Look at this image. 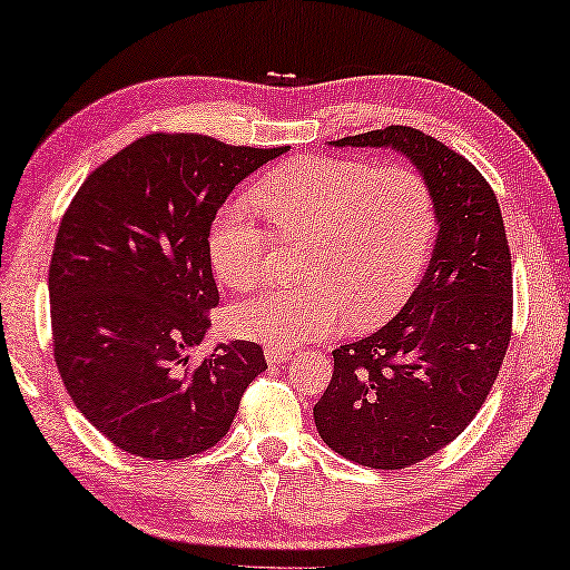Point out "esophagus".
Returning a JSON list of instances; mask_svg holds the SVG:
<instances>
[{
    "instance_id": "esophagus-1",
    "label": "esophagus",
    "mask_w": 570,
    "mask_h": 570,
    "mask_svg": "<svg viewBox=\"0 0 570 570\" xmlns=\"http://www.w3.org/2000/svg\"><path fill=\"white\" fill-rule=\"evenodd\" d=\"M265 357L269 365H279L291 361V351H285V347H275V345H265Z\"/></svg>"
}]
</instances>
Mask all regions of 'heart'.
I'll use <instances>...</instances> for the list:
<instances>
[{
	"instance_id": "b5f03b06",
	"label": "heart",
	"mask_w": 570,
	"mask_h": 570,
	"mask_svg": "<svg viewBox=\"0 0 570 570\" xmlns=\"http://www.w3.org/2000/svg\"><path fill=\"white\" fill-rule=\"evenodd\" d=\"M255 203L285 239H307L303 287H269L229 311L239 337L293 347L341 331L385 323L415 291L431 257L438 209L431 185L411 167L367 159L305 157L277 167ZM269 235L243 207L209 229V257L233 291L267 273Z\"/></svg>"
}]
</instances>
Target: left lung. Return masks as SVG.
Segmentation results:
<instances>
[{"instance_id":"obj_1","label":"left lung","mask_w":570,"mask_h":570,"mask_svg":"<svg viewBox=\"0 0 570 570\" xmlns=\"http://www.w3.org/2000/svg\"><path fill=\"white\" fill-rule=\"evenodd\" d=\"M331 145L401 153L435 197L423 279L381 331L333 351V381L313 407L335 453L397 471L455 441L491 393L511 341V253L491 185L431 135L391 125Z\"/></svg>"}]
</instances>
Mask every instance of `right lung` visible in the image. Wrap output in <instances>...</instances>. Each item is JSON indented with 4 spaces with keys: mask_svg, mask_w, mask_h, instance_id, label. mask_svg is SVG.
I'll use <instances>...</instances> for the list:
<instances>
[{
    "mask_svg": "<svg viewBox=\"0 0 570 570\" xmlns=\"http://www.w3.org/2000/svg\"><path fill=\"white\" fill-rule=\"evenodd\" d=\"M287 147L147 135L79 187L49 263L55 361L77 411L122 451L177 461L223 441L263 347L217 343L209 227L237 183Z\"/></svg>",
    "mask_w": 570,
    "mask_h": 570,
    "instance_id": "right-lung-1",
    "label": "right lung"
}]
</instances>
